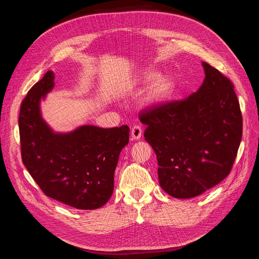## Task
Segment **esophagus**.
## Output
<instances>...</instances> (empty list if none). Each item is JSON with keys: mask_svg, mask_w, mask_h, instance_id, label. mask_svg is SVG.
<instances>
[{"mask_svg": "<svg viewBox=\"0 0 259 259\" xmlns=\"http://www.w3.org/2000/svg\"><path fill=\"white\" fill-rule=\"evenodd\" d=\"M142 133H143L142 127H140L139 125H134V126H133V128H132V131H131L132 138L136 139V140L140 139V137H142Z\"/></svg>", "mask_w": 259, "mask_h": 259, "instance_id": "34e87169", "label": "esophagus"}]
</instances>
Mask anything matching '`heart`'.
I'll use <instances>...</instances> for the list:
<instances>
[{"mask_svg":"<svg viewBox=\"0 0 259 259\" xmlns=\"http://www.w3.org/2000/svg\"><path fill=\"white\" fill-rule=\"evenodd\" d=\"M136 81L139 84H146L152 81L146 96L147 101L151 105L165 103L171 97L176 89V82L173 76L166 73L158 74L154 70H146L137 76Z\"/></svg>","mask_w":259,"mask_h":259,"instance_id":"obj_1","label":"heart"}]
</instances>
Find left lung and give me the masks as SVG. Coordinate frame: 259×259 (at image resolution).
Listing matches in <instances>:
<instances>
[{
  "label": "left lung",
  "mask_w": 259,
  "mask_h": 259,
  "mask_svg": "<svg viewBox=\"0 0 259 259\" xmlns=\"http://www.w3.org/2000/svg\"><path fill=\"white\" fill-rule=\"evenodd\" d=\"M201 88L183 100L139 114L145 139L158 159L162 189L190 199L229 175L242 138V114L233 84L206 62Z\"/></svg>",
  "instance_id": "1"
}]
</instances>
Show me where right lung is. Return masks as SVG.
Masks as SVG:
<instances>
[{"instance_id":"obj_1","label":"right lung","mask_w":259,"mask_h":259,"mask_svg":"<svg viewBox=\"0 0 259 259\" xmlns=\"http://www.w3.org/2000/svg\"><path fill=\"white\" fill-rule=\"evenodd\" d=\"M48 71L22 100L19 113L21 159L48 197L77 209H95L110 199L114 170L130 127L100 128L83 125L55 133L42 119L40 103L54 88Z\"/></svg>"}]
</instances>
